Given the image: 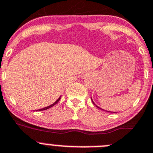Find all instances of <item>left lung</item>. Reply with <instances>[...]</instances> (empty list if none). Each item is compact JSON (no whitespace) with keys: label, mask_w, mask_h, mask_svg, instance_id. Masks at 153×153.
I'll return each instance as SVG.
<instances>
[{"label":"left lung","mask_w":153,"mask_h":153,"mask_svg":"<svg viewBox=\"0 0 153 153\" xmlns=\"http://www.w3.org/2000/svg\"><path fill=\"white\" fill-rule=\"evenodd\" d=\"M91 101H92V99H91ZM92 102H93V104H94V105H95V106H96V107H97V108H99V109H101V107H98V106H97V105H96V104H94V101H92ZM101 110H103V109H101ZM106 111H107V110H106ZM107 112H110V111H107ZM111 113H115V112H111Z\"/></svg>","instance_id":"8db88e82"}]
</instances>
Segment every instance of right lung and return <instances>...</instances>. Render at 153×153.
<instances>
[{
    "instance_id": "right-lung-1",
    "label": "right lung",
    "mask_w": 153,
    "mask_h": 153,
    "mask_svg": "<svg viewBox=\"0 0 153 153\" xmlns=\"http://www.w3.org/2000/svg\"><path fill=\"white\" fill-rule=\"evenodd\" d=\"M61 97H62V96H60V97H59V98H58V99H57V101H56V102H54L53 104H51V105L48 106V107H44V108H43V109H40V110H37V111H41V110H47V109H49V108H50V107H53L54 105H56V104H57L58 102H59V100L61 99Z\"/></svg>"
}]
</instances>
